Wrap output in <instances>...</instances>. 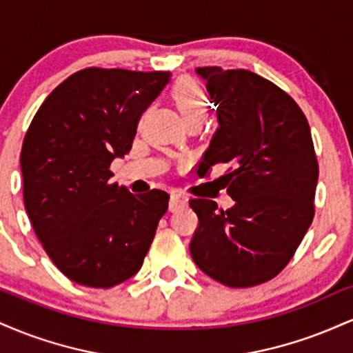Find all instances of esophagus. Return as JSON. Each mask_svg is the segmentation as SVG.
Wrapping results in <instances>:
<instances>
[{"label": "esophagus", "mask_w": 353, "mask_h": 353, "mask_svg": "<svg viewBox=\"0 0 353 353\" xmlns=\"http://www.w3.org/2000/svg\"><path fill=\"white\" fill-rule=\"evenodd\" d=\"M188 202H189V197L185 196V194L172 192L171 202H169V210L176 212V210H179L181 208H184V205H188Z\"/></svg>", "instance_id": "esophagus-1"}]
</instances>
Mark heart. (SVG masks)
<instances>
[{"label": "heart", "instance_id": "obj_1", "mask_svg": "<svg viewBox=\"0 0 353 353\" xmlns=\"http://www.w3.org/2000/svg\"><path fill=\"white\" fill-rule=\"evenodd\" d=\"M172 99L179 109L182 119H194V117H205L209 103L204 92L194 81L182 79L172 88Z\"/></svg>", "mask_w": 353, "mask_h": 353}]
</instances>
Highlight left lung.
I'll return each mask as SVG.
<instances>
[{"label":"left lung","instance_id":"obj_1","mask_svg":"<svg viewBox=\"0 0 353 353\" xmlns=\"http://www.w3.org/2000/svg\"><path fill=\"white\" fill-rule=\"evenodd\" d=\"M217 106V129L202 164L225 174L236 204L190 199L199 228L190 241L196 265L214 281L244 289L270 281L289 264L314 219L319 164L297 103L247 70L196 68Z\"/></svg>","mask_w":353,"mask_h":353}]
</instances>
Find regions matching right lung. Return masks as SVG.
I'll use <instances>...</instances> for the list:
<instances>
[{
    "label": "right lung",
    "mask_w": 353,
    "mask_h": 353,
    "mask_svg": "<svg viewBox=\"0 0 353 353\" xmlns=\"http://www.w3.org/2000/svg\"><path fill=\"white\" fill-rule=\"evenodd\" d=\"M171 72L88 68L48 96L23 141L24 208L58 269L94 289L139 272L168 210L159 189L131 194L109 165L131 151L137 123Z\"/></svg>",
    "instance_id": "obj_1"
}]
</instances>
